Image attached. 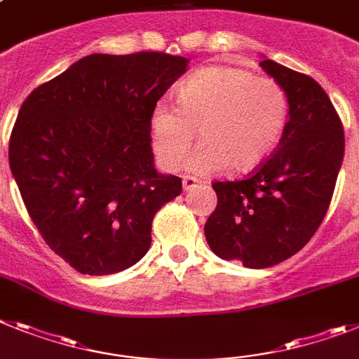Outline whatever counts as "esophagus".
Masks as SVG:
<instances>
[{
  "label": "esophagus",
  "mask_w": 359,
  "mask_h": 359,
  "mask_svg": "<svg viewBox=\"0 0 359 359\" xmlns=\"http://www.w3.org/2000/svg\"><path fill=\"white\" fill-rule=\"evenodd\" d=\"M198 187V180L194 176H183V189L185 191H194Z\"/></svg>",
  "instance_id": "esophagus-1"
}]
</instances>
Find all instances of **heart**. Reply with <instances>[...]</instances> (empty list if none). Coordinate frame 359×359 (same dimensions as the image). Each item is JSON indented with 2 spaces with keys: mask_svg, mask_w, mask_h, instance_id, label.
<instances>
[{
  "mask_svg": "<svg viewBox=\"0 0 359 359\" xmlns=\"http://www.w3.org/2000/svg\"><path fill=\"white\" fill-rule=\"evenodd\" d=\"M289 119V100L272 78L250 70L212 65L198 70L177 88V103L161 101L149 119L150 143L159 165L176 170L194 143L189 170L210 174L231 165L249 172L271 156Z\"/></svg>",
  "mask_w": 359,
  "mask_h": 359,
  "instance_id": "heart-1",
  "label": "heart"
}]
</instances>
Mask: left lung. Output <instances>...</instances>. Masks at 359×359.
<instances>
[{"instance_id":"8db88e82","label":"left lung","mask_w":359,"mask_h":359,"mask_svg":"<svg viewBox=\"0 0 359 359\" xmlns=\"http://www.w3.org/2000/svg\"><path fill=\"white\" fill-rule=\"evenodd\" d=\"M289 100V121L274 154L245 180L214 182L217 205L205 223L216 256L267 269L309 243L338 180L345 134L327 92L307 74L259 61Z\"/></svg>"}]
</instances>
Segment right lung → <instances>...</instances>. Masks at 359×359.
Here are the masks:
<instances>
[{"instance_id":"obj_1","label":"right lung","mask_w":359,"mask_h":359,"mask_svg":"<svg viewBox=\"0 0 359 359\" xmlns=\"http://www.w3.org/2000/svg\"><path fill=\"white\" fill-rule=\"evenodd\" d=\"M187 65L165 52L90 54L23 101L12 176L43 240L81 274L133 267L156 212L182 194V177L156 170L149 119Z\"/></svg>"}]
</instances>
